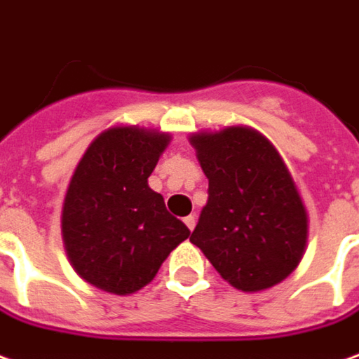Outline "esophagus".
<instances>
[{
    "label": "esophagus",
    "mask_w": 359,
    "mask_h": 359,
    "mask_svg": "<svg viewBox=\"0 0 359 359\" xmlns=\"http://www.w3.org/2000/svg\"><path fill=\"white\" fill-rule=\"evenodd\" d=\"M184 223L187 225V229L194 231V227H196V215H187V217L184 219Z\"/></svg>",
    "instance_id": "obj_1"
}]
</instances>
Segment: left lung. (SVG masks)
Listing matches in <instances>:
<instances>
[{
  "instance_id": "8db88e82",
  "label": "left lung",
  "mask_w": 359,
  "mask_h": 359,
  "mask_svg": "<svg viewBox=\"0 0 359 359\" xmlns=\"http://www.w3.org/2000/svg\"><path fill=\"white\" fill-rule=\"evenodd\" d=\"M208 175V205L189 241L231 286L259 292L300 263L309 215L280 154L257 130L227 126L189 136Z\"/></svg>"
}]
</instances>
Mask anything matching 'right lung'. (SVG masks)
<instances>
[{
    "label": "right lung",
    "instance_id": "1",
    "mask_svg": "<svg viewBox=\"0 0 359 359\" xmlns=\"http://www.w3.org/2000/svg\"><path fill=\"white\" fill-rule=\"evenodd\" d=\"M170 140L156 130L114 126L84 151L67 187L61 231L69 261L88 285L132 294L189 237L148 185Z\"/></svg>",
    "mask_w": 359,
    "mask_h": 359
}]
</instances>
